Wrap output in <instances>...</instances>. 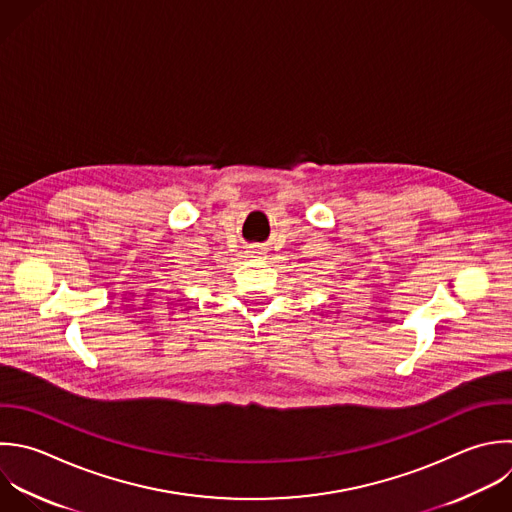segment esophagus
I'll use <instances>...</instances> for the list:
<instances>
[{"instance_id":"34e87169","label":"esophagus","mask_w":512,"mask_h":512,"mask_svg":"<svg viewBox=\"0 0 512 512\" xmlns=\"http://www.w3.org/2000/svg\"><path fill=\"white\" fill-rule=\"evenodd\" d=\"M264 254V250H260V248H252L250 250V256H262Z\"/></svg>"}]
</instances>
